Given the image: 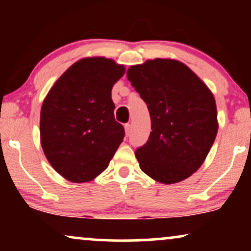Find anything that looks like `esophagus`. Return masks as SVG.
Returning a JSON list of instances; mask_svg holds the SVG:
<instances>
[{
  "mask_svg": "<svg viewBox=\"0 0 251 251\" xmlns=\"http://www.w3.org/2000/svg\"><path fill=\"white\" fill-rule=\"evenodd\" d=\"M125 130H126V135L129 136L130 132H131V126H130L129 123H126V125L125 126Z\"/></svg>",
  "mask_w": 251,
  "mask_h": 251,
  "instance_id": "obj_1",
  "label": "esophagus"
}]
</instances>
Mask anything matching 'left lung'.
I'll use <instances>...</instances> for the list:
<instances>
[{
    "mask_svg": "<svg viewBox=\"0 0 251 251\" xmlns=\"http://www.w3.org/2000/svg\"><path fill=\"white\" fill-rule=\"evenodd\" d=\"M126 77L151 116L150 138L135 152L140 169L162 184L186 179L204 162L218 131L210 89L190 67L169 58L132 65Z\"/></svg>",
    "mask_w": 251,
    "mask_h": 251,
    "instance_id": "1",
    "label": "left lung"
}]
</instances>
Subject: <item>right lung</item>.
<instances>
[{
	"mask_svg": "<svg viewBox=\"0 0 251 251\" xmlns=\"http://www.w3.org/2000/svg\"><path fill=\"white\" fill-rule=\"evenodd\" d=\"M125 72V65L109 58H82L64 72L44 98L41 145L51 167L65 179H95L122 143L125 129L115 121L112 88Z\"/></svg>",
	"mask_w": 251,
	"mask_h": 251,
	"instance_id": "right-lung-1",
	"label": "right lung"
}]
</instances>
